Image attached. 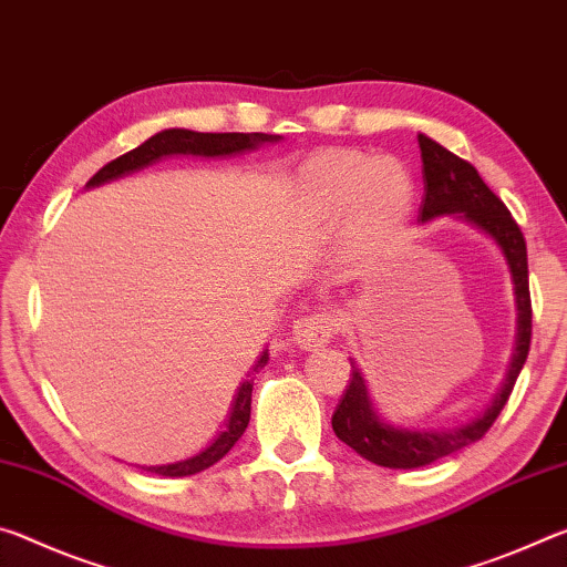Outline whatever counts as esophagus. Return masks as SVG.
Segmentation results:
<instances>
[{
  "mask_svg": "<svg viewBox=\"0 0 567 567\" xmlns=\"http://www.w3.org/2000/svg\"><path fill=\"white\" fill-rule=\"evenodd\" d=\"M331 331H333V323H331L329 313H323V311L306 313V317L293 321L291 341L299 349L311 351V349H317V347L329 344Z\"/></svg>",
  "mask_w": 567,
  "mask_h": 567,
  "instance_id": "34e87169",
  "label": "esophagus"
}]
</instances>
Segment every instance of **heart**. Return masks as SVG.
<instances>
[{"mask_svg": "<svg viewBox=\"0 0 567 567\" xmlns=\"http://www.w3.org/2000/svg\"><path fill=\"white\" fill-rule=\"evenodd\" d=\"M299 193L323 218L347 216L349 246L359 254H371L392 240L412 206V181L402 165L349 153L311 161L299 175Z\"/></svg>", "mask_w": 567, "mask_h": 567, "instance_id": "b5f03b06", "label": "heart"}]
</instances>
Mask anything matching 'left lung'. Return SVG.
<instances>
[{
    "label": "left lung",
    "mask_w": 567,
    "mask_h": 567,
    "mask_svg": "<svg viewBox=\"0 0 567 567\" xmlns=\"http://www.w3.org/2000/svg\"><path fill=\"white\" fill-rule=\"evenodd\" d=\"M422 151V178L424 198L420 206V223H430L444 216H454L477 234L489 238L503 256L515 296V347L509 357L507 374L499 384L493 402L470 420L452 430H406L382 420L374 402L369 396V384L357 361H351V384L341 396L337 412L331 416V426L337 437L349 444L359 457L374 462L389 470H414L432 465L447 454L457 452L467 444L482 440L497 414L507 404L509 392L517 382L519 371L530 351L533 333V309H530V284H527V248L519 234L517 223L509 216L505 203L487 188L480 173L470 163L462 161L437 141L416 135Z\"/></svg>",
    "instance_id": "1"
}]
</instances>
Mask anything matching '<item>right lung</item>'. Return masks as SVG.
Wrapping results in <instances>:
<instances>
[{
	"label": "right lung",
	"mask_w": 567,
	"mask_h": 567,
	"mask_svg": "<svg viewBox=\"0 0 567 567\" xmlns=\"http://www.w3.org/2000/svg\"><path fill=\"white\" fill-rule=\"evenodd\" d=\"M278 141H284V137L266 135V133H196V130H185V127L161 130V133L147 137L143 145H137L135 151L120 155L113 163H107L105 168H100L87 181L85 188H97V185L117 181L123 178V175L143 171L147 165L163 161V157H173V155L230 157V155L256 151V147L271 145ZM266 364H268V349L261 351V357H258V361L250 371L264 369ZM250 392H254V379H246V382L238 386L236 402L230 406L226 426H223V432L208 444L206 450H200L188 460L171 462V465H151V467L145 465L143 470L155 472V475H163V477H188V475H198V472L208 470L210 465H216V462L226 457L230 447L240 440V434L246 432L248 420H250Z\"/></svg>",
	"instance_id": "add662e5"
}]
</instances>
